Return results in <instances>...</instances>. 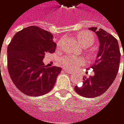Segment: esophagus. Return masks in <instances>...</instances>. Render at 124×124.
I'll return each instance as SVG.
<instances>
[{
	"label": "esophagus",
	"mask_w": 124,
	"mask_h": 124,
	"mask_svg": "<svg viewBox=\"0 0 124 124\" xmlns=\"http://www.w3.org/2000/svg\"><path fill=\"white\" fill-rule=\"evenodd\" d=\"M63 70H64V71H65L66 72H67V73H70V72H70V70H66V69H64Z\"/></svg>",
	"instance_id": "1"
}]
</instances>
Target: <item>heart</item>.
I'll use <instances>...</instances> for the list:
<instances>
[{"label":"heart","instance_id":"b5f03b06","mask_svg":"<svg viewBox=\"0 0 124 124\" xmlns=\"http://www.w3.org/2000/svg\"><path fill=\"white\" fill-rule=\"evenodd\" d=\"M78 39L80 41V44L84 47H89L91 46L95 42V37L92 33L84 31V32H80L78 35ZM63 40H61L58 42L57 47L59 49L61 47V45L62 44ZM61 63L62 66L66 68V70H78L80 66L84 65L85 61L84 59L82 58H77V57H72L70 55H66L63 57L61 60Z\"/></svg>","mask_w":124,"mask_h":124}]
</instances>
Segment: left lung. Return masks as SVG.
<instances>
[{
	"instance_id": "obj_1",
	"label": "left lung",
	"mask_w": 124,
	"mask_h": 124,
	"mask_svg": "<svg viewBox=\"0 0 124 124\" xmlns=\"http://www.w3.org/2000/svg\"><path fill=\"white\" fill-rule=\"evenodd\" d=\"M89 29L95 32L100 42L97 58L91 66L95 75L84 77L82 86H75V90L80 96L92 98L103 94L112 84L118 72L121 52L117 40L112 35L97 27Z\"/></svg>"
}]
</instances>
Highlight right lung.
Listing matches in <instances>:
<instances>
[{"label":"right lung","mask_w":124,"mask_h":124,"mask_svg":"<svg viewBox=\"0 0 124 124\" xmlns=\"http://www.w3.org/2000/svg\"><path fill=\"white\" fill-rule=\"evenodd\" d=\"M56 46L52 34L36 26L15 35L7 48V66L12 82L23 94L41 96L52 89L61 68L47 67L43 59Z\"/></svg>","instance_id":"obj_1"}]
</instances>
